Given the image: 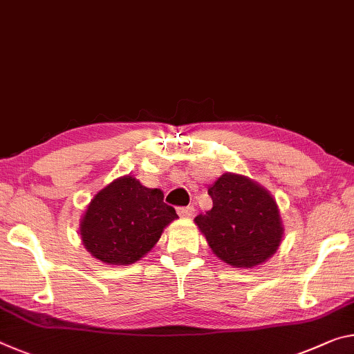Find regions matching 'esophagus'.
I'll return each instance as SVG.
<instances>
[{
    "mask_svg": "<svg viewBox=\"0 0 354 354\" xmlns=\"http://www.w3.org/2000/svg\"><path fill=\"white\" fill-rule=\"evenodd\" d=\"M194 206H184V207H178V214L181 217H192L194 216Z\"/></svg>",
    "mask_w": 354,
    "mask_h": 354,
    "instance_id": "esophagus-1",
    "label": "esophagus"
}]
</instances>
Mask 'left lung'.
Here are the masks:
<instances>
[{
  "mask_svg": "<svg viewBox=\"0 0 354 354\" xmlns=\"http://www.w3.org/2000/svg\"><path fill=\"white\" fill-rule=\"evenodd\" d=\"M212 207L195 217L212 252L228 265L252 268L277 250L283 228L276 200L249 178L225 173L207 189Z\"/></svg>",
  "mask_w": 354,
  "mask_h": 354,
  "instance_id": "8db88e82",
  "label": "left lung"
}]
</instances>
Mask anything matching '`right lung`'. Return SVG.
<instances>
[{"label":"right lung","mask_w":354,"mask_h":354,"mask_svg":"<svg viewBox=\"0 0 354 354\" xmlns=\"http://www.w3.org/2000/svg\"><path fill=\"white\" fill-rule=\"evenodd\" d=\"M178 217L159 189L124 176L91 200L80 223L88 252L109 265H132L154 248L164 228Z\"/></svg>","instance_id":"add662e5"}]
</instances>
